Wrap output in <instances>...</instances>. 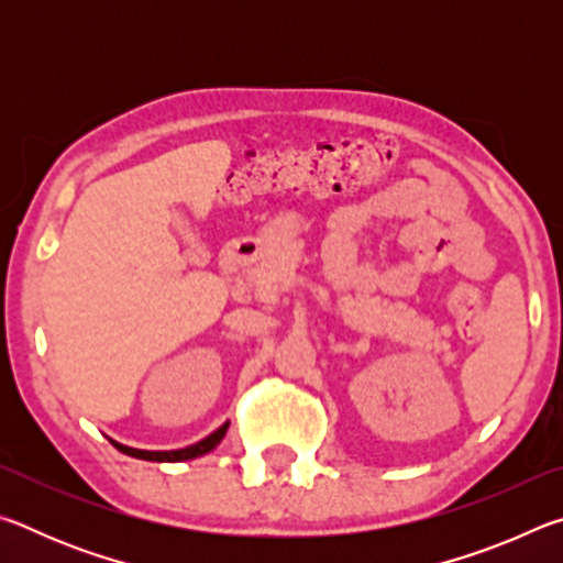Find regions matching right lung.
<instances>
[{"mask_svg": "<svg viewBox=\"0 0 563 563\" xmlns=\"http://www.w3.org/2000/svg\"><path fill=\"white\" fill-rule=\"evenodd\" d=\"M225 430H228V422L218 427V430L213 434H208L206 440L190 444V446H184V450H170V452H151V450H133V446H126V444H119L113 442L111 444L117 446L119 452L129 454V456H136V460H146V462H186V460H196V456H201L206 452L216 450L218 444H221V440L225 437Z\"/></svg>", "mask_w": 563, "mask_h": 563, "instance_id": "right-lung-1", "label": "right lung"}]
</instances>
